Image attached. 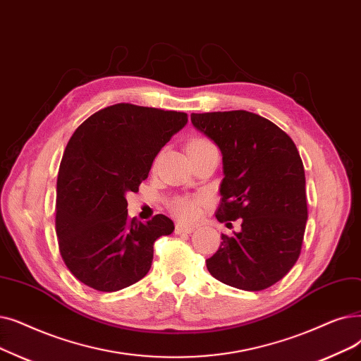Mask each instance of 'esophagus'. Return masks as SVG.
Instances as JSON below:
<instances>
[{
	"label": "esophagus",
	"instance_id": "obj_1",
	"mask_svg": "<svg viewBox=\"0 0 361 361\" xmlns=\"http://www.w3.org/2000/svg\"><path fill=\"white\" fill-rule=\"evenodd\" d=\"M193 230H195V227H192V226H184V224H176V233L177 234H181V233H184V234H190V233H193Z\"/></svg>",
	"mask_w": 361,
	"mask_h": 361
}]
</instances>
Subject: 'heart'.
<instances>
[{"mask_svg": "<svg viewBox=\"0 0 361 361\" xmlns=\"http://www.w3.org/2000/svg\"><path fill=\"white\" fill-rule=\"evenodd\" d=\"M209 146H214V145L205 138L197 137L190 140V143L187 145V152L190 153L193 150L207 149ZM203 203H205V197L202 196H177L169 200L168 207H169V211L174 214L180 221L193 223L199 218Z\"/></svg>", "mask_w": 361, "mask_h": 361, "instance_id": "b5f03b06", "label": "heart"}]
</instances>
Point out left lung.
<instances>
[{
  "instance_id": "1",
  "label": "left lung",
  "mask_w": 361,
  "mask_h": 361,
  "mask_svg": "<svg viewBox=\"0 0 361 361\" xmlns=\"http://www.w3.org/2000/svg\"><path fill=\"white\" fill-rule=\"evenodd\" d=\"M192 123L223 153L219 223L242 219L240 233L221 234L208 271L243 290H264L300 258L308 218L305 172L292 138L246 111L192 114Z\"/></svg>"
}]
</instances>
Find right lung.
<instances>
[{
    "label": "right lung",
    "instance_id": "1",
    "mask_svg": "<svg viewBox=\"0 0 361 361\" xmlns=\"http://www.w3.org/2000/svg\"><path fill=\"white\" fill-rule=\"evenodd\" d=\"M187 123V114L118 103L76 128L57 176L56 233L69 271L100 292H116L150 270L153 245L174 231L162 214L128 216L127 196L147 178L153 159Z\"/></svg>",
    "mask_w": 361,
    "mask_h": 361
}]
</instances>
